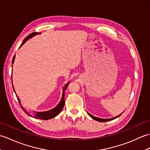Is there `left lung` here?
I'll return each instance as SVG.
<instances>
[{"label":"left lung","instance_id":"1","mask_svg":"<svg viewBox=\"0 0 150 150\" xmlns=\"http://www.w3.org/2000/svg\"><path fill=\"white\" fill-rule=\"evenodd\" d=\"M88 113V115H90L92 119H94V120H97V121H98V122H107V121H110V120H113V119H116V118H117V117H119V116H120L121 115V113L120 115H118V116H117V117H113V118H111V119H100V118H98V117H94V116H93V115H91V114H90L89 113Z\"/></svg>","mask_w":150,"mask_h":150}]
</instances>
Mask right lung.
Instances as JSON below:
<instances>
[{"label": "right lung", "mask_w": 150, "mask_h": 150, "mask_svg": "<svg viewBox=\"0 0 150 150\" xmlns=\"http://www.w3.org/2000/svg\"><path fill=\"white\" fill-rule=\"evenodd\" d=\"M37 34H39V33L37 32H33L32 33L30 34L29 35L27 36L25 39L23 40V41H22V42L21 44V45L20 46V47L28 39H30V38L32 37L33 36L35 35H37ZM14 59H15V55L13 57V60H12V64L14 62ZM69 84V82L68 84H66L65 85V86L64 87V89H63V94H62V99L61 100H60V102L59 103V104L57 105V106L55 108H53V109L51 110L50 111H44V112H35V111H30L29 110H26V108H25L24 107H23L22 106V105L21 104V101L20 100H19V98L17 97V99H18V101L19 103V104H20V106L21 107V108L22 110H23V111H24L25 113H26L28 116L30 117H32L33 118H35V119H42V120H48V119H53V118H54L55 117H56L57 115H58L61 112V111L62 110V108L64 107V104H65V100H64V91L66 90V88L68 87V86ZM15 91V90H14ZM17 96V95H16Z\"/></svg>", "instance_id": "add662e5"}]
</instances>
